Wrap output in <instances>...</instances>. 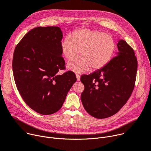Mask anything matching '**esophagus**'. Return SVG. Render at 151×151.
<instances>
[{
	"mask_svg": "<svg viewBox=\"0 0 151 151\" xmlns=\"http://www.w3.org/2000/svg\"><path fill=\"white\" fill-rule=\"evenodd\" d=\"M76 79H77V81H80V78H81V76H80V75H78V74H76Z\"/></svg>",
	"mask_w": 151,
	"mask_h": 151,
	"instance_id": "esophagus-1",
	"label": "esophagus"
}]
</instances>
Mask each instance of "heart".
I'll use <instances>...</instances> for the list:
<instances>
[{
    "label": "heart",
    "instance_id": "1",
    "mask_svg": "<svg viewBox=\"0 0 151 151\" xmlns=\"http://www.w3.org/2000/svg\"><path fill=\"white\" fill-rule=\"evenodd\" d=\"M113 37L98 30L83 28L67 35L61 42V50L65 58L70 60L81 50V57L67 63V67L75 73H83L91 67L97 70L104 67L112 59L116 50Z\"/></svg>",
    "mask_w": 151,
    "mask_h": 151
}]
</instances>
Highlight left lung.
Segmentation results:
<instances>
[{"mask_svg":"<svg viewBox=\"0 0 151 151\" xmlns=\"http://www.w3.org/2000/svg\"><path fill=\"white\" fill-rule=\"evenodd\" d=\"M116 57L104 67L81 77L84 86L81 99L91 116L105 119L116 114L134 90L137 60L132 48L123 40L117 44Z\"/></svg>","mask_w":151,"mask_h":151,"instance_id":"8db88e82","label":"left lung"}]
</instances>
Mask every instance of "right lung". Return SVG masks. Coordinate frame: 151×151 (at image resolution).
Masks as SVG:
<instances>
[{"mask_svg":"<svg viewBox=\"0 0 151 151\" xmlns=\"http://www.w3.org/2000/svg\"><path fill=\"white\" fill-rule=\"evenodd\" d=\"M58 26L37 27L16 46L12 71L17 88L25 103L35 111L49 115L58 111L76 81L75 74L65 68Z\"/></svg>","mask_w":151,"mask_h":151,"instance_id":"obj_1","label":"right lung"}]
</instances>
